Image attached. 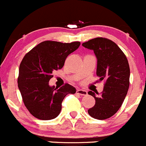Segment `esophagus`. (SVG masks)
Here are the masks:
<instances>
[{"mask_svg":"<svg viewBox=\"0 0 146 146\" xmlns=\"http://www.w3.org/2000/svg\"><path fill=\"white\" fill-rule=\"evenodd\" d=\"M76 93L82 95V96H86L87 95V92L85 90H83V89H77L76 90Z\"/></svg>","mask_w":146,"mask_h":146,"instance_id":"esophagus-1","label":"esophagus"}]
</instances>
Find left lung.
<instances>
[{
	"label": "left lung",
	"mask_w": 146,
	"mask_h": 146,
	"mask_svg": "<svg viewBox=\"0 0 146 146\" xmlns=\"http://www.w3.org/2000/svg\"><path fill=\"white\" fill-rule=\"evenodd\" d=\"M82 46L93 50L97 59L96 75L105 80L102 94L88 92L95 99L94 106L88 110L92 117L99 120L109 119L121 106L129 87L130 67L128 60L119 46L111 40L96 37Z\"/></svg>",
	"instance_id": "1"
}]
</instances>
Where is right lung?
I'll return each mask as SVG.
<instances>
[{
    "instance_id": "add662e5",
    "label": "right lung",
    "mask_w": 146,
    "mask_h": 146,
    "mask_svg": "<svg viewBox=\"0 0 146 146\" xmlns=\"http://www.w3.org/2000/svg\"><path fill=\"white\" fill-rule=\"evenodd\" d=\"M80 45L79 42L62 43L44 41L25 55L19 68L18 89L25 106L40 120L55 119L62 109V102L76 89L66 84L60 88L50 86L52 72L63 67L67 56Z\"/></svg>"
}]
</instances>
